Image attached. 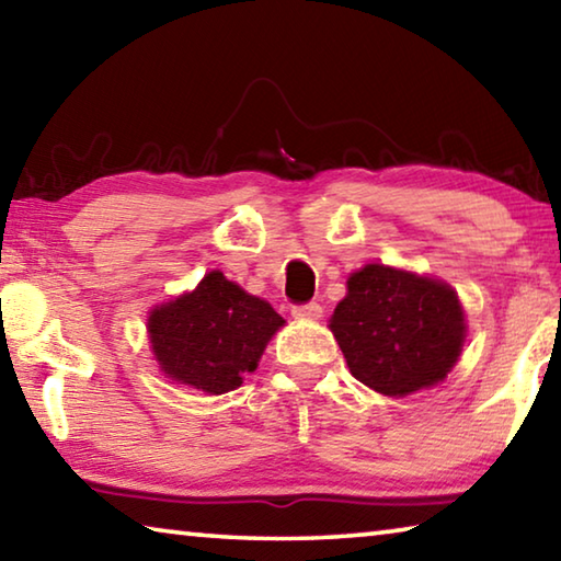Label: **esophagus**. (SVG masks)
I'll use <instances>...</instances> for the list:
<instances>
[{
	"mask_svg": "<svg viewBox=\"0 0 561 561\" xmlns=\"http://www.w3.org/2000/svg\"><path fill=\"white\" fill-rule=\"evenodd\" d=\"M324 314V309L319 307L317 301H309V304H297V307H291V317L294 319H301V321H314Z\"/></svg>",
	"mask_w": 561,
	"mask_h": 561,
	"instance_id": "1",
	"label": "esophagus"
}]
</instances>
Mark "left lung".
<instances>
[{
  "mask_svg": "<svg viewBox=\"0 0 561 561\" xmlns=\"http://www.w3.org/2000/svg\"><path fill=\"white\" fill-rule=\"evenodd\" d=\"M346 287L329 329L354 378L383 396H408L448 376L465 341V311L448 284L366 264Z\"/></svg>",
  "mask_w": 561,
  "mask_h": 561,
  "instance_id": "obj_1",
  "label": "left lung"
}]
</instances>
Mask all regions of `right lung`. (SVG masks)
Returning a JSON list of instances; mask_svg holds the SVG:
<instances>
[{
    "label": "right lung",
    "instance_id": "1",
    "mask_svg": "<svg viewBox=\"0 0 561 561\" xmlns=\"http://www.w3.org/2000/svg\"><path fill=\"white\" fill-rule=\"evenodd\" d=\"M279 327L284 319L267 301L247 294L217 270L148 317L160 371L170 381L210 396L240 388Z\"/></svg>",
    "mask_w": 561,
    "mask_h": 561
}]
</instances>
